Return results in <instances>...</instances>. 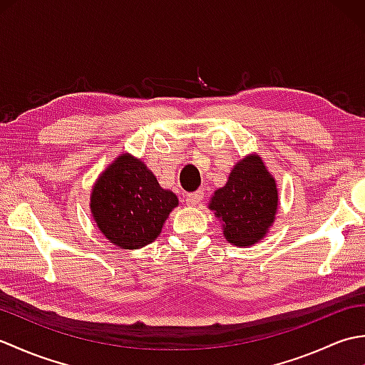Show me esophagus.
<instances>
[{
    "instance_id": "1",
    "label": "esophagus",
    "mask_w": 365,
    "mask_h": 365,
    "mask_svg": "<svg viewBox=\"0 0 365 365\" xmlns=\"http://www.w3.org/2000/svg\"><path fill=\"white\" fill-rule=\"evenodd\" d=\"M202 197H204L202 191H192V192H188L187 197H185V200H187L188 205L195 207V205H197L200 202V200H202Z\"/></svg>"
}]
</instances>
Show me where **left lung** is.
I'll list each match as a JSON object with an SVG mask.
<instances>
[{
  "label": "left lung",
  "instance_id": "obj_1",
  "mask_svg": "<svg viewBox=\"0 0 365 365\" xmlns=\"http://www.w3.org/2000/svg\"><path fill=\"white\" fill-rule=\"evenodd\" d=\"M222 221L224 237L237 246H251L274 221L277 190L260 158L247 157L232 169L226 187L215 191L210 204Z\"/></svg>",
  "mask_w": 365,
  "mask_h": 365
}]
</instances>
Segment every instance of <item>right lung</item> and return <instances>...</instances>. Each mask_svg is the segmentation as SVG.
Returning <instances> with one entry per match:
<instances>
[{
	"label": "right lung",
	"instance_id": "1",
	"mask_svg": "<svg viewBox=\"0 0 365 365\" xmlns=\"http://www.w3.org/2000/svg\"><path fill=\"white\" fill-rule=\"evenodd\" d=\"M178 200L130 155H120L100 175L91 197V210L102 234L115 246L136 250L160 235Z\"/></svg>",
	"mask_w": 365,
	"mask_h": 365
}]
</instances>
